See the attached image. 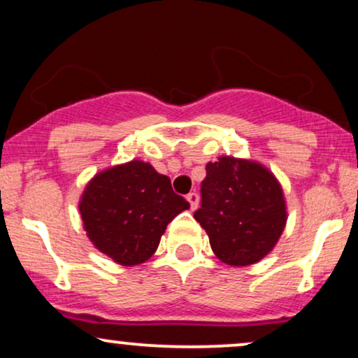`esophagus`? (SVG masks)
I'll list each match as a JSON object with an SVG mask.
<instances>
[{"mask_svg":"<svg viewBox=\"0 0 358 358\" xmlns=\"http://www.w3.org/2000/svg\"><path fill=\"white\" fill-rule=\"evenodd\" d=\"M187 200H188V203H190V208L192 210H195L196 207H199V195H196L195 192H190L187 195Z\"/></svg>","mask_w":358,"mask_h":358,"instance_id":"esophagus-1","label":"esophagus"}]
</instances>
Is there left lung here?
<instances>
[{
  "label": "left lung",
  "mask_w": 358,
  "mask_h": 358,
  "mask_svg": "<svg viewBox=\"0 0 358 358\" xmlns=\"http://www.w3.org/2000/svg\"><path fill=\"white\" fill-rule=\"evenodd\" d=\"M202 205L193 213L210 248L229 266H250L278 244L287 212L281 183L264 165L220 156L207 163Z\"/></svg>",
  "instance_id": "obj_1"
}]
</instances>
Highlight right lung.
I'll use <instances>...</instances> for the list:
<instances>
[{
  "label": "right lung",
  "instance_id": "1",
  "mask_svg": "<svg viewBox=\"0 0 358 358\" xmlns=\"http://www.w3.org/2000/svg\"><path fill=\"white\" fill-rule=\"evenodd\" d=\"M187 208L190 203L176 195L170 178L139 159L97 173L79 202L94 248L121 266L148 261L166 225Z\"/></svg>",
  "mask_w": 358,
  "mask_h": 358
}]
</instances>
